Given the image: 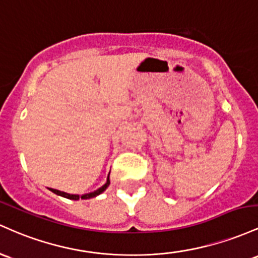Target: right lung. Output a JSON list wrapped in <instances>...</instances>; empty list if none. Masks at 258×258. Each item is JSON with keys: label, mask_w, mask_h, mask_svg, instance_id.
Instances as JSON below:
<instances>
[{"label": "right lung", "mask_w": 258, "mask_h": 258, "mask_svg": "<svg viewBox=\"0 0 258 258\" xmlns=\"http://www.w3.org/2000/svg\"><path fill=\"white\" fill-rule=\"evenodd\" d=\"M108 185H109V174H108V176H107L106 184L102 185V186H101L100 189L95 190L94 192L84 194V195L80 196V195H72V194H67L64 191H59V190H56V189H51V191L54 192V194H57V195H59V196H63V198H66V199H69V200H79V199L86 200V199L95 198V196H97V195H100V194H102L107 189V187H108Z\"/></svg>", "instance_id": "obj_1"}]
</instances>
